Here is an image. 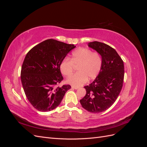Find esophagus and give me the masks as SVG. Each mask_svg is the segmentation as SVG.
Here are the masks:
<instances>
[{
    "mask_svg": "<svg viewBox=\"0 0 147 147\" xmlns=\"http://www.w3.org/2000/svg\"><path fill=\"white\" fill-rule=\"evenodd\" d=\"M72 88L75 89V90H77V89H78V87H74V86H72Z\"/></svg>",
    "mask_w": 147,
    "mask_h": 147,
    "instance_id": "esophagus-1",
    "label": "esophagus"
}]
</instances>
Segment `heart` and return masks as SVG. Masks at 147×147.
Here are the masks:
<instances>
[{
  "instance_id": "heart-1",
  "label": "heart",
  "mask_w": 147,
  "mask_h": 147,
  "mask_svg": "<svg viewBox=\"0 0 147 147\" xmlns=\"http://www.w3.org/2000/svg\"><path fill=\"white\" fill-rule=\"evenodd\" d=\"M102 65V57L99 53H92L86 48H80L72 52L70 59L65 58L62 61L59 69L62 74L68 77L73 73L74 65H78V72L67 80L66 83L74 87H79L88 79L93 80L98 76Z\"/></svg>"
}]
</instances>
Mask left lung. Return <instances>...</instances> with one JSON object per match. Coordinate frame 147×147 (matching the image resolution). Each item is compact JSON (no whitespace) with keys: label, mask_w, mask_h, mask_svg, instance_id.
Listing matches in <instances>:
<instances>
[{"label":"left lung","mask_w":147,"mask_h":147,"mask_svg":"<svg viewBox=\"0 0 147 147\" xmlns=\"http://www.w3.org/2000/svg\"><path fill=\"white\" fill-rule=\"evenodd\" d=\"M101 56L102 69L96 79L88 86L86 95L80 102L83 108L91 113L107 110L117 100L123 87L124 63L116 50L105 43H88Z\"/></svg>","instance_id":"obj_1"}]
</instances>
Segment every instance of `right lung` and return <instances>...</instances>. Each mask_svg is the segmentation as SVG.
I'll return each mask as SVG.
<instances>
[{
    "mask_svg": "<svg viewBox=\"0 0 147 147\" xmlns=\"http://www.w3.org/2000/svg\"><path fill=\"white\" fill-rule=\"evenodd\" d=\"M75 46L48 39L27 53L22 65L21 80L25 94L35 109L49 112L63 100L69 84L57 87L63 80L60 64Z\"/></svg>",
    "mask_w": 147,
    "mask_h": 147,
    "instance_id": "1",
    "label": "right lung"
}]
</instances>
